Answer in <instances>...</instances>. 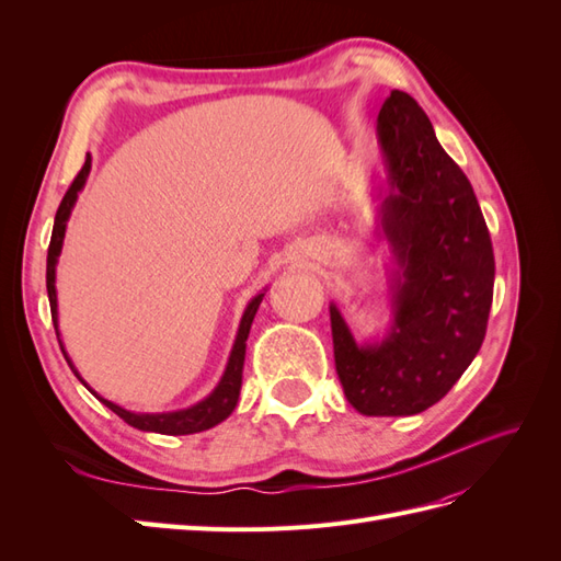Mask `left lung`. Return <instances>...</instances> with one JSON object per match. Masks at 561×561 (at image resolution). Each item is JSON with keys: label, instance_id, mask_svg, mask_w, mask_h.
<instances>
[{"label": "left lung", "instance_id": "obj_1", "mask_svg": "<svg viewBox=\"0 0 561 561\" xmlns=\"http://www.w3.org/2000/svg\"><path fill=\"white\" fill-rule=\"evenodd\" d=\"M377 135L386 184L375 233L393 254V322L379 342L360 344L330 304L334 365L360 414L412 416L449 393L484 342L494 250L468 178L410 93L390 91Z\"/></svg>", "mask_w": 561, "mask_h": 561}]
</instances>
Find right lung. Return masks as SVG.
<instances>
[{"instance_id":"add662e5","label":"right lung","mask_w":561,"mask_h":561,"mask_svg":"<svg viewBox=\"0 0 561 561\" xmlns=\"http://www.w3.org/2000/svg\"><path fill=\"white\" fill-rule=\"evenodd\" d=\"M91 173V157H87V163L79 171V175L75 178V182L70 184V190L62 196L60 201V208L56 213V222H54V233H50V245H48V257H46V290H48V301H50V316H54V325H56V334H58V342H60V332H58V295H56V264L60 257V250H62V241H65V229H67V219L72 215V208L77 203L79 192L83 190V184H87V178ZM266 290H262L260 295H254L248 307L243 311L241 318V325L239 332H236L233 339V346L229 353V360L225 367V375L219 379V383L215 386L213 393L208 398H203L201 402L186 407V410H178V412H163V414H140V412H128L124 407L114 404L112 400L98 396L95 390L81 379V375L77 371V367L72 365L70 355H67L62 342V355L67 365L72 367L75 377L87 386L91 393L103 402L105 407L122 416L128 426L138 428V431H147V433H161V435H192V433H201V431H208L217 423H222L233 410H236V402H239L241 396V381H243V363H245V342H248V334H250V325L254 320V313H257L262 297Z\"/></svg>"}]
</instances>
